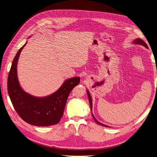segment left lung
Returning <instances> with one entry per match:
<instances>
[{
    "instance_id": "1",
    "label": "left lung",
    "mask_w": 157,
    "mask_h": 157,
    "mask_svg": "<svg viewBox=\"0 0 157 157\" xmlns=\"http://www.w3.org/2000/svg\"><path fill=\"white\" fill-rule=\"evenodd\" d=\"M133 44H140V45H144V47H146V48H148V47H147V44L144 42V41H143L142 40H141V39H140V38H137V39H135L133 42ZM87 94H88V99H89V103H90V109H91V110H92V98H91V96H90V94H89V92H88V91H87ZM92 117H93V119H94V121H95V122H96V123H98V124H99V125H101V126H105V127H108V126H106V125H105V124H102V123H101V122H99V121H98L97 120H96V119H95V117H94V115L93 114H92Z\"/></svg>"
}]
</instances>
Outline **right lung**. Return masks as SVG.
Here are the masks:
<instances>
[{
    "instance_id": "right-lung-1",
    "label": "right lung",
    "mask_w": 157,
    "mask_h": 157,
    "mask_svg": "<svg viewBox=\"0 0 157 157\" xmlns=\"http://www.w3.org/2000/svg\"><path fill=\"white\" fill-rule=\"evenodd\" d=\"M25 45L17 53L8 74V91L12 105L19 116L31 125L49 126L58 124L63 115L69 95L79 84L80 78L67 79L56 92L47 97L36 98L25 92L18 83L17 66L20 52Z\"/></svg>"
}]
</instances>
